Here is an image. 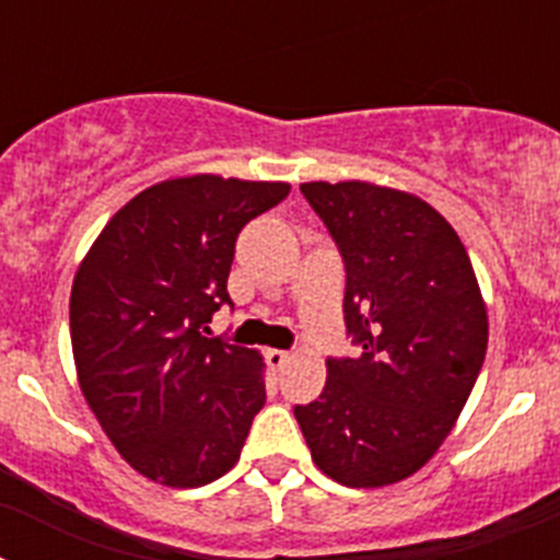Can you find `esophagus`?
Returning a JSON list of instances; mask_svg holds the SVG:
<instances>
[{
	"label": "esophagus",
	"instance_id": "esophagus-1",
	"mask_svg": "<svg viewBox=\"0 0 560 560\" xmlns=\"http://www.w3.org/2000/svg\"><path fill=\"white\" fill-rule=\"evenodd\" d=\"M266 361H269V368L277 373V370H283L289 364L291 353L289 350H266Z\"/></svg>",
	"mask_w": 560,
	"mask_h": 560
}]
</instances>
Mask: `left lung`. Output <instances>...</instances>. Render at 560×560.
Segmentation results:
<instances>
[{
  "label": "left lung",
  "mask_w": 560,
  "mask_h": 560,
  "mask_svg": "<svg viewBox=\"0 0 560 560\" xmlns=\"http://www.w3.org/2000/svg\"><path fill=\"white\" fill-rule=\"evenodd\" d=\"M348 269L345 323L361 355L328 359L323 395L294 407L316 468L384 488L434 457L488 350V308L463 241L432 205L373 182L300 185Z\"/></svg>",
  "instance_id": "left-lung-1"
}]
</instances>
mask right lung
I'll return each mask as SVG.
<instances>
[{"mask_svg": "<svg viewBox=\"0 0 560 560\" xmlns=\"http://www.w3.org/2000/svg\"><path fill=\"white\" fill-rule=\"evenodd\" d=\"M289 182L196 173L151 185L114 212L69 296L78 384L133 471L201 488L241 457L266 404L264 355L207 339L237 232Z\"/></svg>", "mask_w": 560, "mask_h": 560, "instance_id": "right-lung-1", "label": "right lung"}]
</instances>
